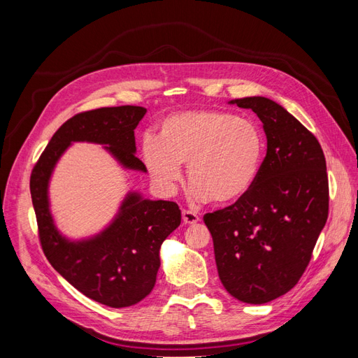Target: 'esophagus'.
<instances>
[{"label": "esophagus", "instance_id": "34e87169", "mask_svg": "<svg viewBox=\"0 0 358 358\" xmlns=\"http://www.w3.org/2000/svg\"><path fill=\"white\" fill-rule=\"evenodd\" d=\"M182 220L187 225H194L200 221V216L196 212L191 210H182Z\"/></svg>", "mask_w": 358, "mask_h": 358}]
</instances>
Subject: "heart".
Wrapping results in <instances>:
<instances>
[{
    "label": "heart",
    "instance_id": "1",
    "mask_svg": "<svg viewBox=\"0 0 358 358\" xmlns=\"http://www.w3.org/2000/svg\"><path fill=\"white\" fill-rule=\"evenodd\" d=\"M142 155L161 192H175L187 164L197 200L233 203L251 191L264 157V136L251 119L199 109L167 116L158 138L145 137Z\"/></svg>",
    "mask_w": 358,
    "mask_h": 358
}]
</instances>
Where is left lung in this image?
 <instances>
[{
	"instance_id": "obj_1",
	"label": "left lung",
	"mask_w": 358,
	"mask_h": 358,
	"mask_svg": "<svg viewBox=\"0 0 358 358\" xmlns=\"http://www.w3.org/2000/svg\"><path fill=\"white\" fill-rule=\"evenodd\" d=\"M251 109L267 138L259 175L245 197L204 215L224 288L243 303L284 296L305 272L329 216L326 158L317 137L266 96L229 101Z\"/></svg>"
}]
</instances>
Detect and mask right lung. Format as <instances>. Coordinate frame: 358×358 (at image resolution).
Here are the masks:
<instances>
[{"label":"right lung","mask_w":358,"mask_h":358,"mask_svg":"<svg viewBox=\"0 0 358 358\" xmlns=\"http://www.w3.org/2000/svg\"><path fill=\"white\" fill-rule=\"evenodd\" d=\"M145 115V107L119 106L73 116L53 134L29 180L40 242L49 263L82 294L110 308L133 306L152 291L161 264L159 248L180 225L179 206L128 191L100 233L69 239L53 221L49 183L58 161L76 142L103 145L124 170L146 173L136 157L134 137Z\"/></svg>","instance_id":"obj_1"}]
</instances>
